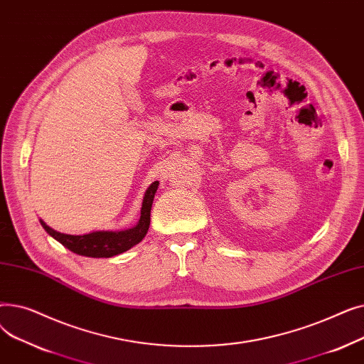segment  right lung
Instances as JSON below:
<instances>
[{"label": "right lung", "mask_w": 364, "mask_h": 364, "mask_svg": "<svg viewBox=\"0 0 364 364\" xmlns=\"http://www.w3.org/2000/svg\"><path fill=\"white\" fill-rule=\"evenodd\" d=\"M158 186L159 183L155 181L146 190L139 224L136 227L129 228V230L94 232L84 236H73V235H63L53 230V228L48 227L43 220H40V223L44 227V230L51 237H54L57 242H60L73 254L91 257V258H109L113 255H118L128 251L134 245L140 243L146 236L150 225V209H151L153 198H155Z\"/></svg>", "instance_id": "1"}]
</instances>
